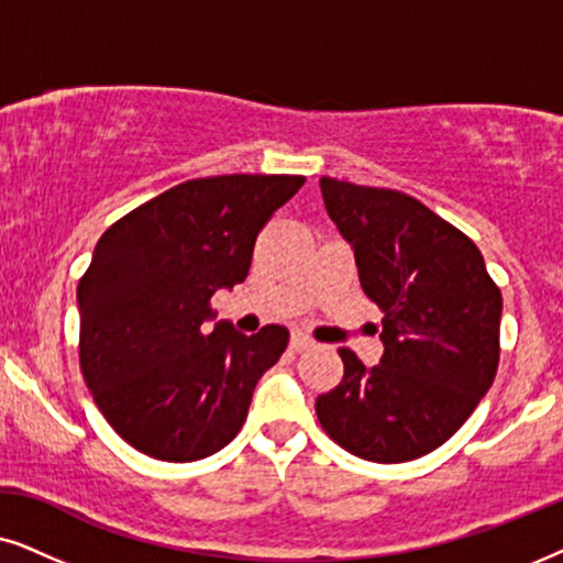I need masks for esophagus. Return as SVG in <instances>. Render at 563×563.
I'll list each match as a JSON object with an SVG mask.
<instances>
[{"label": "esophagus", "mask_w": 563, "mask_h": 563, "mask_svg": "<svg viewBox=\"0 0 563 563\" xmlns=\"http://www.w3.org/2000/svg\"><path fill=\"white\" fill-rule=\"evenodd\" d=\"M311 347H313V340H311L309 334H303V332L290 334V350L303 352V350H311Z\"/></svg>", "instance_id": "1"}]
</instances>
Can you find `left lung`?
<instances>
[{
	"mask_svg": "<svg viewBox=\"0 0 563 563\" xmlns=\"http://www.w3.org/2000/svg\"><path fill=\"white\" fill-rule=\"evenodd\" d=\"M329 219L384 311V357L340 347V386L317 399L336 445L373 463L432 453L478 407L499 365L501 294L471 239L407 192L321 177Z\"/></svg>",
	"mask_w": 563,
	"mask_h": 563,
	"instance_id": "1",
	"label": "left lung"
}]
</instances>
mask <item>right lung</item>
Masks as SVG:
<instances>
[{
	"instance_id": "add662e5",
	"label": "right lung",
	"mask_w": 563,
	"mask_h": 563,
	"mask_svg": "<svg viewBox=\"0 0 563 563\" xmlns=\"http://www.w3.org/2000/svg\"><path fill=\"white\" fill-rule=\"evenodd\" d=\"M301 175L187 179L112 223L77 288L79 365L97 409L125 443L169 463L200 461L242 430L288 329L236 332L211 296L234 288L254 242Z\"/></svg>"
}]
</instances>
